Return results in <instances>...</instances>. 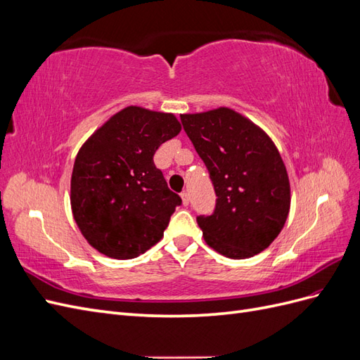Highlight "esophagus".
I'll return each mask as SVG.
<instances>
[{
  "mask_svg": "<svg viewBox=\"0 0 360 360\" xmlns=\"http://www.w3.org/2000/svg\"><path fill=\"white\" fill-rule=\"evenodd\" d=\"M180 197H181V201H183V205H188L189 204V193L188 192H181L180 193Z\"/></svg>",
  "mask_w": 360,
  "mask_h": 360,
  "instance_id": "esophagus-1",
  "label": "esophagus"
}]
</instances>
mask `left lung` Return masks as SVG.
<instances>
[{"label":"left lung","instance_id":"1","mask_svg":"<svg viewBox=\"0 0 360 360\" xmlns=\"http://www.w3.org/2000/svg\"><path fill=\"white\" fill-rule=\"evenodd\" d=\"M180 120L217 197L214 212L197 217L205 243L233 259L259 254L284 228L291 201L274 141L230 108L181 114Z\"/></svg>","mask_w":360,"mask_h":360}]
</instances>
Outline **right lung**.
<instances>
[{
    "instance_id": "right-lung-1",
    "label": "right lung",
    "mask_w": 360,
    "mask_h": 360,
    "mask_svg": "<svg viewBox=\"0 0 360 360\" xmlns=\"http://www.w3.org/2000/svg\"><path fill=\"white\" fill-rule=\"evenodd\" d=\"M180 130L174 114L127 106L79 148L70 180L72 213L101 254L135 258L163 237L181 198L169 191L153 156Z\"/></svg>"
}]
</instances>
